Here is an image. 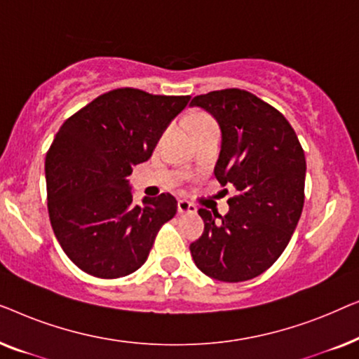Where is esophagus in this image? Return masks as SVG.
<instances>
[{"instance_id": "1", "label": "esophagus", "mask_w": 359, "mask_h": 359, "mask_svg": "<svg viewBox=\"0 0 359 359\" xmlns=\"http://www.w3.org/2000/svg\"><path fill=\"white\" fill-rule=\"evenodd\" d=\"M178 212L180 214H196L198 212V208L193 203L186 199H180L178 201Z\"/></svg>"}]
</instances>
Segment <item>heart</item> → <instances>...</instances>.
I'll return each instance as SVG.
<instances>
[{
	"mask_svg": "<svg viewBox=\"0 0 359 359\" xmlns=\"http://www.w3.org/2000/svg\"><path fill=\"white\" fill-rule=\"evenodd\" d=\"M210 127H217L215 121L208 114H196L193 119H191V129H193L194 134H198L201 130L210 129Z\"/></svg>",
	"mask_w": 359,
	"mask_h": 359,
	"instance_id": "1",
	"label": "heart"
}]
</instances>
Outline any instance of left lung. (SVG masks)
Wrapping results in <instances>:
<instances>
[{
  "label": "left lung",
  "instance_id": "obj_1",
  "mask_svg": "<svg viewBox=\"0 0 359 359\" xmlns=\"http://www.w3.org/2000/svg\"><path fill=\"white\" fill-rule=\"evenodd\" d=\"M191 106L217 119L222 147L214 175L235 189L224 217L198 210L204 232L191 243V255L209 278L248 281L281 257L296 230L304 208L306 156L286 117L253 93L210 91L193 97Z\"/></svg>",
  "mask_w": 359,
  "mask_h": 359
}]
</instances>
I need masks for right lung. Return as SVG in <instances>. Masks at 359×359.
Returning <instances> with one entry per match:
<instances>
[{
  "label": "right lung",
  "mask_w": 359,
  "mask_h": 359,
  "mask_svg": "<svg viewBox=\"0 0 359 359\" xmlns=\"http://www.w3.org/2000/svg\"><path fill=\"white\" fill-rule=\"evenodd\" d=\"M191 96L117 88L68 117L46 156L47 208L53 233L81 271L102 279L147 262L161 225L175 217L170 193L134 203L127 176Z\"/></svg>",
  "instance_id": "add662e5"
}]
</instances>
